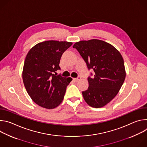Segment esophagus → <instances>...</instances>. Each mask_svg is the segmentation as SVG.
<instances>
[{"label":"esophagus","instance_id":"obj_1","mask_svg":"<svg viewBox=\"0 0 147 147\" xmlns=\"http://www.w3.org/2000/svg\"><path fill=\"white\" fill-rule=\"evenodd\" d=\"M80 79H81V77H78L77 78H73V81H74V82H77V81H79Z\"/></svg>","mask_w":147,"mask_h":147}]
</instances>
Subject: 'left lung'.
I'll return each instance as SVG.
<instances>
[{
  "label": "left lung",
  "mask_w": 147,
  "mask_h": 147,
  "mask_svg": "<svg viewBox=\"0 0 147 147\" xmlns=\"http://www.w3.org/2000/svg\"><path fill=\"white\" fill-rule=\"evenodd\" d=\"M73 47L84 60L88 69L95 72L94 76L88 78L89 87L82 92L84 99L93 108L105 106L117 94L125 78L121 55L111 44L96 39L80 40Z\"/></svg>",
  "instance_id": "8db88e82"
}]
</instances>
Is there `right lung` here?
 Masks as SVG:
<instances>
[{"label":"right lung","mask_w":147,"mask_h":147,"mask_svg":"<svg viewBox=\"0 0 147 147\" xmlns=\"http://www.w3.org/2000/svg\"><path fill=\"white\" fill-rule=\"evenodd\" d=\"M72 44L47 40L35 45L27 53L23 80L28 95L39 106L54 109L63 100L71 78L57 76L56 71L60 69L59 65L62 54Z\"/></svg>","instance_id":"right-lung-1"}]
</instances>
